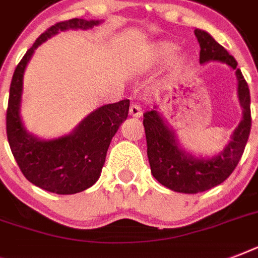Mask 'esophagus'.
I'll use <instances>...</instances> for the list:
<instances>
[{
  "mask_svg": "<svg viewBox=\"0 0 258 258\" xmlns=\"http://www.w3.org/2000/svg\"><path fill=\"white\" fill-rule=\"evenodd\" d=\"M142 107L138 103H133L130 105V115L134 117H141L142 116Z\"/></svg>",
  "mask_w": 258,
  "mask_h": 258,
  "instance_id": "34e87169",
  "label": "esophagus"
}]
</instances>
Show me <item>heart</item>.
<instances>
[{
    "label": "heart",
    "instance_id": "1",
    "mask_svg": "<svg viewBox=\"0 0 258 258\" xmlns=\"http://www.w3.org/2000/svg\"><path fill=\"white\" fill-rule=\"evenodd\" d=\"M176 49H178V48H176V45L174 42H158L157 45L153 48L151 58H153L154 62L167 61V60H170V58L175 54ZM184 64H186V60H184L183 57H178L175 58V61H174V68H175V70H179V68L184 67Z\"/></svg>",
    "mask_w": 258,
    "mask_h": 258
}]
</instances>
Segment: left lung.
<instances>
[{
  "label": "left lung",
  "mask_w": 258,
  "mask_h": 258,
  "mask_svg": "<svg viewBox=\"0 0 258 258\" xmlns=\"http://www.w3.org/2000/svg\"><path fill=\"white\" fill-rule=\"evenodd\" d=\"M194 33L201 46V64L210 60H220L236 70L238 97L244 108V116L238 127L234 130L230 143L218 157L212 159H196L178 147L175 138L155 109L143 113L147 157L153 175L166 187L184 194L206 191L229 178L244 154L252 127L250 93L248 83L237 68V61L209 33L200 29L194 30Z\"/></svg>",
  "instance_id": "1"
}]
</instances>
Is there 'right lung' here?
Listing matches in <instances>:
<instances>
[{"mask_svg": "<svg viewBox=\"0 0 258 258\" xmlns=\"http://www.w3.org/2000/svg\"><path fill=\"white\" fill-rule=\"evenodd\" d=\"M99 21L72 18L54 24L26 50L10 83L6 109V137L18 167L26 179L46 191L75 194L91 187L105 162L107 150L119 125L128 116L130 100L103 105L82 121L68 137L40 141L26 134L20 117L22 76L34 49L58 30L89 29Z\"/></svg>", "mask_w": 258, "mask_h": 258, "instance_id": "1", "label": "right lung"}]
</instances>
